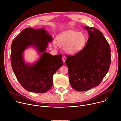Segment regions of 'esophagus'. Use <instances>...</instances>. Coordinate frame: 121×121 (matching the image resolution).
Segmentation results:
<instances>
[{
	"mask_svg": "<svg viewBox=\"0 0 121 121\" xmlns=\"http://www.w3.org/2000/svg\"><path fill=\"white\" fill-rule=\"evenodd\" d=\"M66 57L65 56H63L62 57V60H63V61L64 63L65 62V61H66Z\"/></svg>",
	"mask_w": 121,
	"mask_h": 121,
	"instance_id": "1",
	"label": "esophagus"
}]
</instances>
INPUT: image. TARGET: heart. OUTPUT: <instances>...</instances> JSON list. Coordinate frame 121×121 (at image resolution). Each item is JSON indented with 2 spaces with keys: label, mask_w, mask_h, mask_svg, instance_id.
<instances>
[{
  "label": "heart",
  "mask_w": 121,
  "mask_h": 121,
  "mask_svg": "<svg viewBox=\"0 0 121 121\" xmlns=\"http://www.w3.org/2000/svg\"><path fill=\"white\" fill-rule=\"evenodd\" d=\"M57 42L60 45L64 46V50L69 54H75L81 51L87 41L86 35L82 32L70 30L60 34L57 38ZM55 48L58 43L54 41Z\"/></svg>",
  "instance_id": "b5f03b06"
}]
</instances>
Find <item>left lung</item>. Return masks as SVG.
I'll return each instance as SVG.
<instances>
[{
    "mask_svg": "<svg viewBox=\"0 0 121 121\" xmlns=\"http://www.w3.org/2000/svg\"><path fill=\"white\" fill-rule=\"evenodd\" d=\"M83 29L88 31L89 35L86 45L74 55H66L65 61L71 86L78 91L98 86L111 64V49L103 34L93 27Z\"/></svg>",
    "mask_w": 121,
    "mask_h": 121,
    "instance_id": "8db88e82",
    "label": "left lung"
}]
</instances>
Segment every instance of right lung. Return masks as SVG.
Listing matches in <instances>:
<instances>
[{
	"instance_id": "right-lung-1",
	"label": "right lung",
	"mask_w": 121,
	"mask_h": 121,
	"mask_svg": "<svg viewBox=\"0 0 121 121\" xmlns=\"http://www.w3.org/2000/svg\"><path fill=\"white\" fill-rule=\"evenodd\" d=\"M52 41V37L44 28H26L13 39L10 56L11 66L17 79L26 90L43 93L52 86L53 75L62 66L63 61L61 54L52 56L45 52L48 42ZM30 46L35 47L42 53L34 65L26 64L23 59V52Z\"/></svg>"
}]
</instances>
